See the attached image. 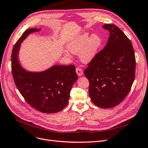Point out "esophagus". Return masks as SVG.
I'll return each mask as SVG.
<instances>
[{"mask_svg": "<svg viewBox=\"0 0 148 148\" xmlns=\"http://www.w3.org/2000/svg\"><path fill=\"white\" fill-rule=\"evenodd\" d=\"M76 72H77V74L79 76V77H81V76H82L83 75V70L80 68L76 69Z\"/></svg>", "mask_w": 148, "mask_h": 148, "instance_id": "1", "label": "esophagus"}]
</instances>
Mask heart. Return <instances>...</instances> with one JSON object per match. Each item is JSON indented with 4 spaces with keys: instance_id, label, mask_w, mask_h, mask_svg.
Wrapping results in <instances>:
<instances>
[{
    "instance_id": "obj_1",
    "label": "heart",
    "mask_w": 148,
    "mask_h": 148,
    "mask_svg": "<svg viewBox=\"0 0 148 148\" xmlns=\"http://www.w3.org/2000/svg\"><path fill=\"white\" fill-rule=\"evenodd\" d=\"M102 44V39L99 35L94 34L91 36L89 33H84L71 39L67 43L66 47L73 54H79V58L84 64L91 62L96 57ZM66 56L70 53L65 52Z\"/></svg>"
}]
</instances>
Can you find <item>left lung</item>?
I'll list each match as a JSON object with an SVG mask.
<instances>
[{"instance_id": "1", "label": "left lung", "mask_w": 148, "mask_h": 148, "mask_svg": "<svg viewBox=\"0 0 148 148\" xmlns=\"http://www.w3.org/2000/svg\"><path fill=\"white\" fill-rule=\"evenodd\" d=\"M110 33L104 48L84 70L89 82V95L96 106L112 108L122 102L132 88L136 60L130 41L115 25L102 26Z\"/></svg>"}]
</instances>
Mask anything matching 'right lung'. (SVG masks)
I'll list each match as a JSON object with an SVG mask.
<instances>
[{
    "mask_svg": "<svg viewBox=\"0 0 148 148\" xmlns=\"http://www.w3.org/2000/svg\"><path fill=\"white\" fill-rule=\"evenodd\" d=\"M41 29H27L15 44L11 58L12 74L18 89L31 106L41 112L53 114L66 106L78 76L73 65H54L41 71H28L22 66L19 61L21 44L30 34Z\"/></svg>",
    "mask_w": 148,
    "mask_h": 148,
    "instance_id": "add662e5",
    "label": "right lung"
}]
</instances>
